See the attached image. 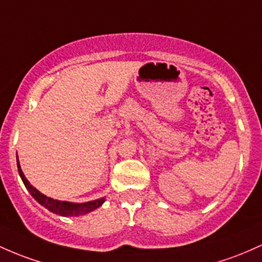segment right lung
Returning a JSON list of instances; mask_svg holds the SVG:
<instances>
[{"label":"right lung","instance_id":"add662e5","mask_svg":"<svg viewBox=\"0 0 262 262\" xmlns=\"http://www.w3.org/2000/svg\"><path fill=\"white\" fill-rule=\"evenodd\" d=\"M17 167H18V173L22 178L23 183H25L26 188L28 189V192L31 193V195L33 196L36 201L39 203L40 205H43L44 208H47L48 210H51L52 213L58 214L61 216H79L84 215V214L90 213V211L95 210L96 208L101 207L102 203L105 202V198L96 199V201L86 202V203H70V202H64V201H57V199L49 198V196L42 194L39 190L36 189L31 183L27 181V178L23 174L22 169H20L19 162H18V156H17Z\"/></svg>","mask_w":262,"mask_h":262}]
</instances>
